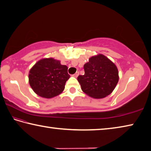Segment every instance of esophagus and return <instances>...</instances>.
Returning <instances> with one entry per match:
<instances>
[{"mask_svg": "<svg viewBox=\"0 0 151 151\" xmlns=\"http://www.w3.org/2000/svg\"><path fill=\"white\" fill-rule=\"evenodd\" d=\"M79 76V72H78V71H77V72H76L75 74H73V75L72 76H73V77H75V78H77L78 77V76Z\"/></svg>", "mask_w": 151, "mask_h": 151, "instance_id": "obj_1", "label": "esophagus"}]
</instances>
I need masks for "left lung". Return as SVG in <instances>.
Instances as JSON below:
<instances>
[{"instance_id": "obj_1", "label": "left lung", "mask_w": 151, "mask_h": 151, "mask_svg": "<svg viewBox=\"0 0 151 151\" xmlns=\"http://www.w3.org/2000/svg\"><path fill=\"white\" fill-rule=\"evenodd\" d=\"M85 74L78 80L84 93L93 98H104L114 90L119 72L114 63L103 54L92 56L83 66Z\"/></svg>"}]
</instances>
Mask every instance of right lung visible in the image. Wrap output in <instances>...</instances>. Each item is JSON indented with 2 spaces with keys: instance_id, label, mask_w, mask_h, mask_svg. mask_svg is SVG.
Returning <instances> with one entry per match:
<instances>
[{
  "instance_id": "1",
  "label": "right lung",
  "mask_w": 151,
  "mask_h": 151,
  "mask_svg": "<svg viewBox=\"0 0 151 151\" xmlns=\"http://www.w3.org/2000/svg\"><path fill=\"white\" fill-rule=\"evenodd\" d=\"M70 78L68 67L54 58H44L37 62L29 71V83L34 91L42 97L50 99L58 96Z\"/></svg>"
}]
</instances>
